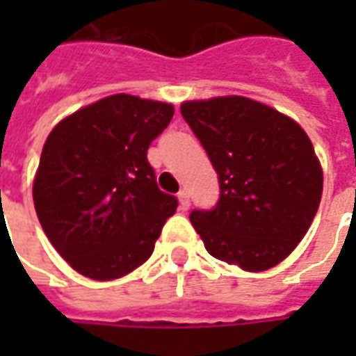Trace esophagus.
I'll use <instances>...</instances> for the list:
<instances>
[{
  "instance_id": "obj_1",
  "label": "esophagus",
  "mask_w": 356,
  "mask_h": 356,
  "mask_svg": "<svg viewBox=\"0 0 356 356\" xmlns=\"http://www.w3.org/2000/svg\"><path fill=\"white\" fill-rule=\"evenodd\" d=\"M177 198H179V208L183 209V211H186L188 206H191V194H188V191H181V193L177 194Z\"/></svg>"
}]
</instances>
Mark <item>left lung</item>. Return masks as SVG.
Segmentation results:
<instances>
[{
	"mask_svg": "<svg viewBox=\"0 0 356 356\" xmlns=\"http://www.w3.org/2000/svg\"><path fill=\"white\" fill-rule=\"evenodd\" d=\"M219 179L216 208L191 223L219 261L250 273L275 267L296 250L322 196L313 143L291 118L246 97L181 104Z\"/></svg>",
	"mask_w": 356,
	"mask_h": 356,
	"instance_id": "obj_1",
	"label": "left lung"
}]
</instances>
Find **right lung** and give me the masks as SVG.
<instances>
[{
    "instance_id": "add662e5",
    "label": "right lung",
    "mask_w": 356,
    "mask_h": 356,
    "mask_svg": "<svg viewBox=\"0 0 356 356\" xmlns=\"http://www.w3.org/2000/svg\"><path fill=\"white\" fill-rule=\"evenodd\" d=\"M173 106L112 95L74 112L45 140L34 206L47 238L80 275L114 280L147 261L177 198L162 193L150 143Z\"/></svg>"
}]
</instances>
